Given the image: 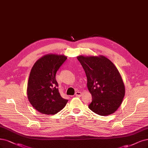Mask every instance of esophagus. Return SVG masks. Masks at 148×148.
<instances>
[{
  "mask_svg": "<svg viewBox=\"0 0 148 148\" xmlns=\"http://www.w3.org/2000/svg\"><path fill=\"white\" fill-rule=\"evenodd\" d=\"M81 94H82V93H81V92H79V91L76 92V93H75V95H76V97H81Z\"/></svg>",
  "mask_w": 148,
  "mask_h": 148,
  "instance_id": "1",
  "label": "esophagus"
}]
</instances>
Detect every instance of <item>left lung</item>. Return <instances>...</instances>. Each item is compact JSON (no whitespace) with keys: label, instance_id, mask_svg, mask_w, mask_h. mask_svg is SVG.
<instances>
[{"label":"left lung","instance_id":"8db88e82","mask_svg":"<svg viewBox=\"0 0 148 148\" xmlns=\"http://www.w3.org/2000/svg\"><path fill=\"white\" fill-rule=\"evenodd\" d=\"M85 71L87 86L92 100L89 108L100 116H108L119 108L125 95V86L120 73L111 61L103 56H78Z\"/></svg>","mask_w":148,"mask_h":148}]
</instances>
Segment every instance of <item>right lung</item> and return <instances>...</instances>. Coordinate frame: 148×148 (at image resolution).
<instances>
[{
  "label": "right lung",
  "instance_id": "obj_1",
  "mask_svg": "<svg viewBox=\"0 0 148 148\" xmlns=\"http://www.w3.org/2000/svg\"><path fill=\"white\" fill-rule=\"evenodd\" d=\"M67 58L64 55L46 54L38 59L30 71L27 94L34 108L43 114H55L62 110L68 100L58 90L56 74Z\"/></svg>",
  "mask_w": 148,
  "mask_h": 148
}]
</instances>
